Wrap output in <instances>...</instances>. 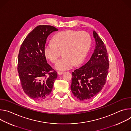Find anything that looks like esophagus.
Wrapping results in <instances>:
<instances>
[{
  "instance_id": "obj_1",
  "label": "esophagus",
  "mask_w": 131,
  "mask_h": 131,
  "mask_svg": "<svg viewBox=\"0 0 131 131\" xmlns=\"http://www.w3.org/2000/svg\"><path fill=\"white\" fill-rule=\"evenodd\" d=\"M63 72H62V71H58V74H59V75H62V74H63Z\"/></svg>"
}]
</instances>
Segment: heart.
Instances as JSON below:
<instances>
[{"mask_svg": "<svg viewBox=\"0 0 131 131\" xmlns=\"http://www.w3.org/2000/svg\"><path fill=\"white\" fill-rule=\"evenodd\" d=\"M91 43V37L85 31H63L55 35L52 42L45 45L44 53L52 63H55L62 51L64 57L56 63L55 68L64 71L83 62L90 50Z\"/></svg>", "mask_w": 131, "mask_h": 131, "instance_id": "b5f03b06", "label": "heart"}]
</instances>
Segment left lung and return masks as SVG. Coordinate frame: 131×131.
<instances>
[{"label":"left lung","mask_w":131,"mask_h":131,"mask_svg":"<svg viewBox=\"0 0 131 131\" xmlns=\"http://www.w3.org/2000/svg\"><path fill=\"white\" fill-rule=\"evenodd\" d=\"M95 47L89 61L72 72L71 90L74 97L87 101L96 95L106 83L109 60L106 46L95 31H93Z\"/></svg>","instance_id":"left-lung-1"}]
</instances>
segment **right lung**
<instances>
[{
    "mask_svg": "<svg viewBox=\"0 0 131 131\" xmlns=\"http://www.w3.org/2000/svg\"><path fill=\"white\" fill-rule=\"evenodd\" d=\"M58 30L50 25L37 26L26 37L19 51L17 71L21 85L26 94L36 101L43 100L49 95L58 77L44 53L48 36ZM47 74L49 76L47 78Z\"/></svg>",
    "mask_w": 131,
    "mask_h": 131,
    "instance_id": "1",
    "label": "right lung"
}]
</instances>
